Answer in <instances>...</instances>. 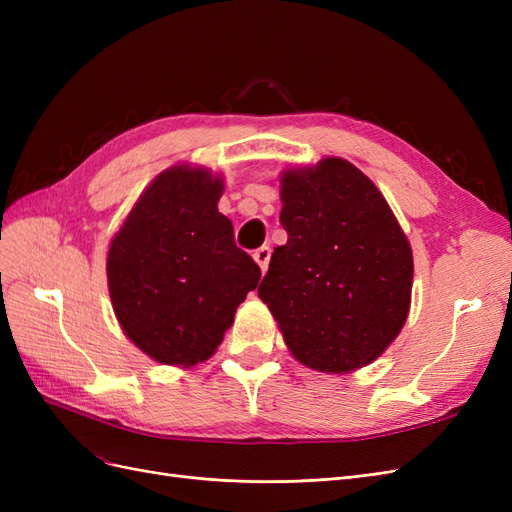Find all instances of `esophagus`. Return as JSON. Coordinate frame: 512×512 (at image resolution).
<instances>
[{
	"instance_id": "34e87169",
	"label": "esophagus",
	"mask_w": 512,
	"mask_h": 512,
	"mask_svg": "<svg viewBox=\"0 0 512 512\" xmlns=\"http://www.w3.org/2000/svg\"><path fill=\"white\" fill-rule=\"evenodd\" d=\"M254 260L258 262V267L262 269V273H265L267 267H269V260H271V247L269 245L258 247V250L254 252Z\"/></svg>"
}]
</instances>
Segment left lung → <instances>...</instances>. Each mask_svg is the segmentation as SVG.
<instances>
[{"instance_id":"left-lung-1","label":"left lung","mask_w":512,"mask_h":512,"mask_svg":"<svg viewBox=\"0 0 512 512\" xmlns=\"http://www.w3.org/2000/svg\"><path fill=\"white\" fill-rule=\"evenodd\" d=\"M286 245L258 286L303 365L344 374L389 348L408 318L410 243L380 190L342 158L282 175Z\"/></svg>"}]
</instances>
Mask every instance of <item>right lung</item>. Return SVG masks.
Instances as JSON below:
<instances>
[{"label": "right lung", "mask_w": 512, "mask_h": 512, "mask_svg": "<svg viewBox=\"0 0 512 512\" xmlns=\"http://www.w3.org/2000/svg\"><path fill=\"white\" fill-rule=\"evenodd\" d=\"M224 181L207 168L173 166L136 200L108 247L115 316L132 342L164 365L207 361L237 307L260 280L218 211Z\"/></svg>", "instance_id": "right-lung-1"}]
</instances>
